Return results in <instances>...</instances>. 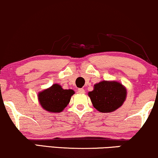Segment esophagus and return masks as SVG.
I'll return each instance as SVG.
<instances>
[{
    "mask_svg": "<svg viewBox=\"0 0 158 158\" xmlns=\"http://www.w3.org/2000/svg\"><path fill=\"white\" fill-rule=\"evenodd\" d=\"M78 93H81V94H84L85 92V89H84L83 88H79V89H78Z\"/></svg>",
    "mask_w": 158,
    "mask_h": 158,
    "instance_id": "34e87169",
    "label": "esophagus"
}]
</instances>
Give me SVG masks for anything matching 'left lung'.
<instances>
[{
  "instance_id": "left-lung-1",
  "label": "left lung",
  "mask_w": 158,
  "mask_h": 158,
  "mask_svg": "<svg viewBox=\"0 0 158 158\" xmlns=\"http://www.w3.org/2000/svg\"><path fill=\"white\" fill-rule=\"evenodd\" d=\"M126 89L117 81H103L94 85L89 92L93 106L101 112H112L123 105L126 98Z\"/></svg>"
}]
</instances>
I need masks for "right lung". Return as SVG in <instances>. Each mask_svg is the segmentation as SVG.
Listing matches in <instances>:
<instances>
[{
  "instance_id": "1",
  "label": "right lung",
  "mask_w": 158,
  "mask_h": 158,
  "mask_svg": "<svg viewBox=\"0 0 158 158\" xmlns=\"http://www.w3.org/2000/svg\"><path fill=\"white\" fill-rule=\"evenodd\" d=\"M72 89H63L60 85L55 84L51 87L39 94L40 104L44 109L50 112H60L69 104Z\"/></svg>"
}]
</instances>
